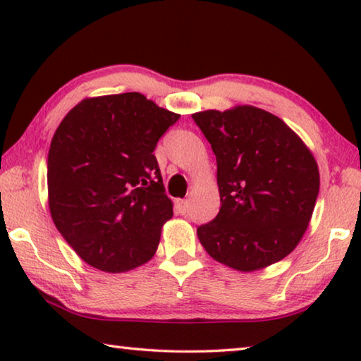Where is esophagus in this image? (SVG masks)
<instances>
[{"label":"esophagus","mask_w":361,"mask_h":361,"mask_svg":"<svg viewBox=\"0 0 361 361\" xmlns=\"http://www.w3.org/2000/svg\"><path fill=\"white\" fill-rule=\"evenodd\" d=\"M188 209H189V202H188V200H185V199H178V200H176V210H178V213H181V215H186Z\"/></svg>","instance_id":"34e87169"}]
</instances>
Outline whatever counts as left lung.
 I'll return each mask as SVG.
<instances>
[{"mask_svg":"<svg viewBox=\"0 0 361 361\" xmlns=\"http://www.w3.org/2000/svg\"><path fill=\"white\" fill-rule=\"evenodd\" d=\"M192 119L216 156L218 215L197 237L213 259L252 272L290 255L319 197L314 156L285 122L264 109L200 111Z\"/></svg>","mask_w":361,"mask_h":361,"instance_id":"8db88e82","label":"left lung"}]
</instances>
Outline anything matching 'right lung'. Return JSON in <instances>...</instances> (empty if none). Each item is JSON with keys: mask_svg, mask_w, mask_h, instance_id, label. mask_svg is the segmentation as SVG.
<instances>
[{"mask_svg": "<svg viewBox=\"0 0 361 361\" xmlns=\"http://www.w3.org/2000/svg\"><path fill=\"white\" fill-rule=\"evenodd\" d=\"M178 119L127 92L82 100L60 122L47 154L49 209L87 264L126 272L156 253L173 209L152 151Z\"/></svg>", "mask_w": 361, "mask_h": 361, "instance_id": "1", "label": "right lung"}]
</instances>
